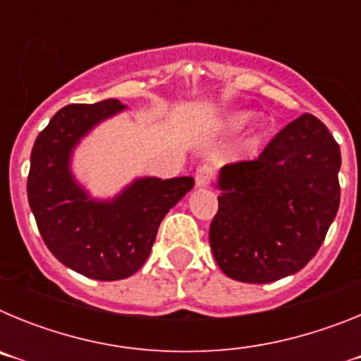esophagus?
<instances>
[{
    "label": "esophagus",
    "instance_id": "obj_1",
    "mask_svg": "<svg viewBox=\"0 0 361 361\" xmlns=\"http://www.w3.org/2000/svg\"><path fill=\"white\" fill-rule=\"evenodd\" d=\"M213 180V170L209 168L208 164L200 166V168H197V173H195V183L199 188H206L209 186Z\"/></svg>",
    "mask_w": 361,
    "mask_h": 361
}]
</instances>
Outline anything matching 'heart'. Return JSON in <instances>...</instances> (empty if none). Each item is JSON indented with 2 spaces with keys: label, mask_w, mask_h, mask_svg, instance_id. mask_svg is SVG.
I'll return each mask as SVG.
<instances>
[{
  "label": "heart",
  "mask_w": 361,
  "mask_h": 361,
  "mask_svg": "<svg viewBox=\"0 0 361 361\" xmlns=\"http://www.w3.org/2000/svg\"><path fill=\"white\" fill-rule=\"evenodd\" d=\"M255 119H257V111H233V114H229V116L222 121V124H220V132L224 133V135H238V133H242L244 130L250 128L251 123H253ZM271 132H273L271 124H262V126L253 133V137H251L250 141H247V152H257V149L269 139Z\"/></svg>",
  "instance_id": "obj_1"
}]
</instances>
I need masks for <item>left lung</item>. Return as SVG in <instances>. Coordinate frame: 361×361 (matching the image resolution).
<instances>
[{"mask_svg": "<svg viewBox=\"0 0 361 361\" xmlns=\"http://www.w3.org/2000/svg\"><path fill=\"white\" fill-rule=\"evenodd\" d=\"M340 146L311 114L280 130L258 159L224 166L209 226L222 273L269 283L307 266L340 206Z\"/></svg>", "mask_w": 361, "mask_h": 361, "instance_id": "8db88e82", "label": "left lung"}]
</instances>
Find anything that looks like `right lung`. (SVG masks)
Segmentation results:
<instances>
[{"label": "right lung", "mask_w": 361, "mask_h": 361, "mask_svg": "<svg viewBox=\"0 0 361 361\" xmlns=\"http://www.w3.org/2000/svg\"><path fill=\"white\" fill-rule=\"evenodd\" d=\"M126 110L117 99L68 104L37 135L27 193L50 253L94 280H123L146 262L166 213L193 188V177H139L111 199H94L72 173L81 139Z\"/></svg>", "instance_id": "add662e5"}]
</instances>
